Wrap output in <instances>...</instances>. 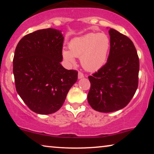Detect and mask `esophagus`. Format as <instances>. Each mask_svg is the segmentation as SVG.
Instances as JSON below:
<instances>
[{"instance_id":"obj_1","label":"esophagus","mask_w":154,"mask_h":154,"mask_svg":"<svg viewBox=\"0 0 154 154\" xmlns=\"http://www.w3.org/2000/svg\"><path fill=\"white\" fill-rule=\"evenodd\" d=\"M84 77V74L81 71H79V73H78V78H79V79H83Z\"/></svg>"}]
</instances>
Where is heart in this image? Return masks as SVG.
I'll list each match as a JSON object with an SVG mask.
<instances>
[{"label":"heart","mask_w":154,"mask_h":154,"mask_svg":"<svg viewBox=\"0 0 154 154\" xmlns=\"http://www.w3.org/2000/svg\"><path fill=\"white\" fill-rule=\"evenodd\" d=\"M110 45V39L105 33H90L73 39L69 43L70 50H63L62 56L70 65L75 64V57H81L86 70L97 71L106 62Z\"/></svg>","instance_id":"b5f03b06"}]
</instances>
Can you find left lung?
I'll return each mask as SVG.
<instances>
[{
  "mask_svg": "<svg viewBox=\"0 0 154 154\" xmlns=\"http://www.w3.org/2000/svg\"><path fill=\"white\" fill-rule=\"evenodd\" d=\"M110 51L106 64L88 77V101L95 111L110 113L127 106L138 87L140 61L129 38L113 29L109 31Z\"/></svg>",
  "mask_w": 154,
  "mask_h": 154,
  "instance_id": "1",
  "label": "left lung"
}]
</instances>
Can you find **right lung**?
Instances as JSON below:
<instances>
[{"mask_svg": "<svg viewBox=\"0 0 154 154\" xmlns=\"http://www.w3.org/2000/svg\"><path fill=\"white\" fill-rule=\"evenodd\" d=\"M64 36L55 29L35 31L22 38L13 58L16 90L27 106L39 114L57 111L77 81L78 72L61 64Z\"/></svg>", "mask_w": 154, "mask_h": 154, "instance_id": "right-lung-1", "label": "right lung"}]
</instances>
